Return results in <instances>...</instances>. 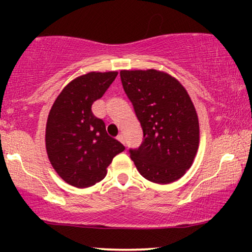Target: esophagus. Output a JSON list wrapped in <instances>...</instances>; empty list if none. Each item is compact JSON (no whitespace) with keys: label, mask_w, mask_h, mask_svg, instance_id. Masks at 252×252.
<instances>
[{"label":"esophagus","mask_w":252,"mask_h":252,"mask_svg":"<svg viewBox=\"0 0 252 252\" xmlns=\"http://www.w3.org/2000/svg\"><path fill=\"white\" fill-rule=\"evenodd\" d=\"M117 140L120 141L121 143L126 144V141H124V136H123V135H118V136H117Z\"/></svg>","instance_id":"obj_1"}]
</instances>
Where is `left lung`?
<instances>
[{
	"label": "left lung",
	"mask_w": 252,
	"mask_h": 252,
	"mask_svg": "<svg viewBox=\"0 0 252 252\" xmlns=\"http://www.w3.org/2000/svg\"><path fill=\"white\" fill-rule=\"evenodd\" d=\"M124 91L143 130V142L130 149L140 174L166 185L185 175L199 148V121L181 83L158 70H122Z\"/></svg>",
	"instance_id": "8db88e82"
}]
</instances>
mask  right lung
<instances>
[{"label":"right lung","mask_w":252,"mask_h":252,"mask_svg":"<svg viewBox=\"0 0 252 252\" xmlns=\"http://www.w3.org/2000/svg\"><path fill=\"white\" fill-rule=\"evenodd\" d=\"M118 72H89L70 82L52 105L46 124V150L58 175L71 186L86 189L105 178L112 158L124 146L108 135L92 114Z\"/></svg>","instance_id":"right-lung-1"}]
</instances>
